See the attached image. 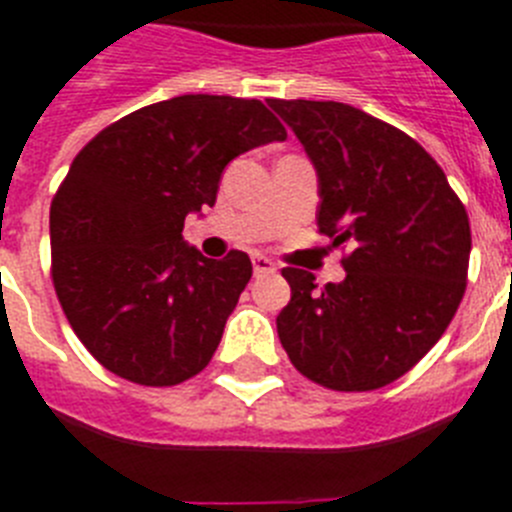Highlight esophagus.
Listing matches in <instances>:
<instances>
[{
	"label": "esophagus",
	"instance_id": "esophagus-1",
	"mask_svg": "<svg viewBox=\"0 0 512 512\" xmlns=\"http://www.w3.org/2000/svg\"><path fill=\"white\" fill-rule=\"evenodd\" d=\"M252 268H255V275H270L275 273V262L265 255H252Z\"/></svg>",
	"mask_w": 512,
	"mask_h": 512
}]
</instances>
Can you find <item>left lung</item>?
Instances as JSON below:
<instances>
[{"label":"left lung","mask_w":512,"mask_h":512,"mask_svg":"<svg viewBox=\"0 0 512 512\" xmlns=\"http://www.w3.org/2000/svg\"><path fill=\"white\" fill-rule=\"evenodd\" d=\"M319 177V234L350 244L345 281L317 288L283 268L291 301L278 337L296 371L335 391L397 381L441 340L466 291L464 203L415 139L345 105L268 100Z\"/></svg>","instance_id":"8db88e82"}]
</instances>
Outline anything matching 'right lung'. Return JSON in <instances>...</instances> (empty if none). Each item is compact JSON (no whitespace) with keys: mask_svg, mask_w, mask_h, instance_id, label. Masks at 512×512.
<instances>
[{"mask_svg":"<svg viewBox=\"0 0 512 512\" xmlns=\"http://www.w3.org/2000/svg\"><path fill=\"white\" fill-rule=\"evenodd\" d=\"M286 139L260 100L180 95L102 128L51 203V275L71 330L141 386L201 373L252 278L250 257L208 260L182 239L216 203L226 164Z\"/></svg>","mask_w":512,"mask_h":512,"instance_id":"obj_1","label":"right lung"}]
</instances>
